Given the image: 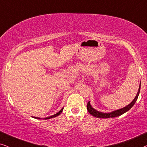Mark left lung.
Segmentation results:
<instances>
[{
    "label": "left lung",
    "instance_id": "1",
    "mask_svg": "<svg viewBox=\"0 0 147 147\" xmlns=\"http://www.w3.org/2000/svg\"><path fill=\"white\" fill-rule=\"evenodd\" d=\"M140 86H139V89H138V92H137L136 94V96H135L134 100H133L128 105H127L126 107H123L122 109H120L115 110V111H112L111 113H102V112L96 111V109H94L91 106L90 101H88V102L87 104V110L89 112V113L91 114L92 116H94V117H97V118H111V117H118V116L122 115V114L125 113V112L129 111V110L133 106H134V105L136 101L137 98H138L139 93H140Z\"/></svg>",
    "mask_w": 147,
    "mask_h": 147
}]
</instances>
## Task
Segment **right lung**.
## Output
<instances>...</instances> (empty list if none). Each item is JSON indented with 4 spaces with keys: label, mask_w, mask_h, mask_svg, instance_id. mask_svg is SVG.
<instances>
[{
    "label": "right lung",
    "mask_w": 147,
    "mask_h": 147,
    "mask_svg": "<svg viewBox=\"0 0 147 147\" xmlns=\"http://www.w3.org/2000/svg\"><path fill=\"white\" fill-rule=\"evenodd\" d=\"M63 108H62L61 109L60 111L58 112V113H57L56 114H55V115H51V116H50V117H46V118H45V119H51V118H53V117H57V116L59 115L60 114L62 113V111H63ZM33 117L36 118V119H40V117Z\"/></svg>",
    "instance_id": "1"
}]
</instances>
